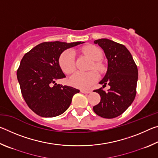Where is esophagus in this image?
<instances>
[{
  "label": "esophagus",
  "mask_w": 158,
  "mask_h": 158,
  "mask_svg": "<svg viewBox=\"0 0 158 158\" xmlns=\"http://www.w3.org/2000/svg\"><path fill=\"white\" fill-rule=\"evenodd\" d=\"M81 92L82 93H85V94H88V93H91V90H86L81 89Z\"/></svg>",
  "instance_id": "obj_1"
}]
</instances>
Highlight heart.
<instances>
[{"label":"heart","mask_w":158,"mask_h":158,"mask_svg":"<svg viewBox=\"0 0 158 158\" xmlns=\"http://www.w3.org/2000/svg\"><path fill=\"white\" fill-rule=\"evenodd\" d=\"M83 52L90 59L95 61L93 63L91 68L102 72L103 65L98 62L102 57V52L100 48L94 45H88L83 48ZM59 65L63 72L65 74H71L75 69V58L74 53L73 50L67 49L61 53L59 57ZM98 79V74L95 71H90L89 73L77 72L69 79V84L74 87L81 89H88L93 85Z\"/></svg>","instance_id":"obj_1"}]
</instances>
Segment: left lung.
Returning a JSON list of instances; mask_svg holds the SVG:
<instances>
[{"mask_svg": "<svg viewBox=\"0 0 158 158\" xmlns=\"http://www.w3.org/2000/svg\"><path fill=\"white\" fill-rule=\"evenodd\" d=\"M104 50L108 60L105 76L99 84L110 89L95 90L101 100L93 106L95 113L105 118H114L121 115L135 100L137 93L138 69L130 52L123 44L103 38L94 41Z\"/></svg>", "mask_w": 158, "mask_h": 158, "instance_id": "1", "label": "left lung"}]
</instances>
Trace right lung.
Segmentation results:
<instances>
[{
  "instance_id": "1",
  "label": "right lung",
  "mask_w": 158,
  "mask_h": 158,
  "mask_svg": "<svg viewBox=\"0 0 158 158\" xmlns=\"http://www.w3.org/2000/svg\"><path fill=\"white\" fill-rule=\"evenodd\" d=\"M82 43L45 42L23 56L17 72V79L26 104L38 116L62 114L70 105L73 95L79 93L78 89L57 84L56 81L65 77L58 63L61 53Z\"/></svg>"
}]
</instances>
